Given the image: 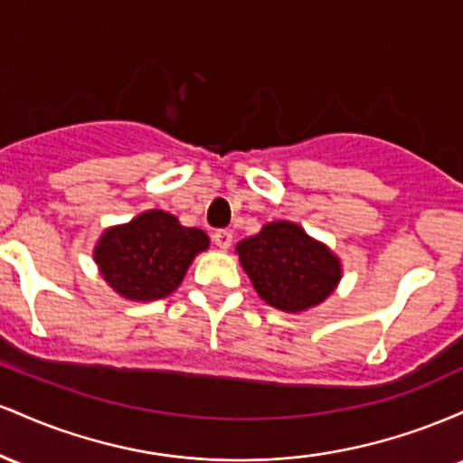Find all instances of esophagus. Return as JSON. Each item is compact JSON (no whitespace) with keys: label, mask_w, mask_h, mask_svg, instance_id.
<instances>
[{"label":"esophagus","mask_w":463,"mask_h":463,"mask_svg":"<svg viewBox=\"0 0 463 463\" xmlns=\"http://www.w3.org/2000/svg\"><path fill=\"white\" fill-rule=\"evenodd\" d=\"M213 241H215V246L222 248V250L231 248V243H232V232H231V231H215V232H213Z\"/></svg>","instance_id":"1"}]
</instances>
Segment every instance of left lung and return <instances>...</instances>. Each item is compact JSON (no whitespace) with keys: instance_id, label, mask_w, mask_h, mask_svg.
I'll use <instances>...</instances> for the list:
<instances>
[{"instance_id":"left-lung-1","label":"left lung","mask_w":463,"mask_h":463,"mask_svg":"<svg viewBox=\"0 0 463 463\" xmlns=\"http://www.w3.org/2000/svg\"><path fill=\"white\" fill-rule=\"evenodd\" d=\"M239 261L254 289L280 311L320 305L339 283V261L300 226L272 222L237 246Z\"/></svg>"}]
</instances>
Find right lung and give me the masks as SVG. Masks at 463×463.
Wrapping results in <instances>:
<instances>
[{"label":"right lung","mask_w":463,"mask_h":463,"mask_svg":"<svg viewBox=\"0 0 463 463\" xmlns=\"http://www.w3.org/2000/svg\"><path fill=\"white\" fill-rule=\"evenodd\" d=\"M209 237L184 228L165 211H147L130 224L110 228L95 248V263L117 294L130 300H158L180 285L189 263Z\"/></svg>","instance_id":"add662e5"}]
</instances>
